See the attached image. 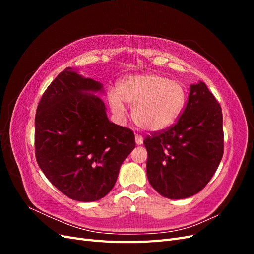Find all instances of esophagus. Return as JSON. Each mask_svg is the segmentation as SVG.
I'll use <instances>...</instances> for the list:
<instances>
[{"mask_svg": "<svg viewBox=\"0 0 254 254\" xmlns=\"http://www.w3.org/2000/svg\"><path fill=\"white\" fill-rule=\"evenodd\" d=\"M143 137L139 134H135V144L136 145H142L143 144Z\"/></svg>", "mask_w": 254, "mask_h": 254, "instance_id": "1", "label": "esophagus"}]
</instances>
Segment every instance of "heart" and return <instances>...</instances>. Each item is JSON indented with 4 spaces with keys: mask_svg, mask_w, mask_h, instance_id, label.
Listing matches in <instances>:
<instances>
[{
    "mask_svg": "<svg viewBox=\"0 0 254 254\" xmlns=\"http://www.w3.org/2000/svg\"><path fill=\"white\" fill-rule=\"evenodd\" d=\"M108 102L118 118L126 115L125 103L132 108V119L137 126L159 133L179 119L187 103V90L181 82L162 75H135L121 80L118 92H109Z\"/></svg>",
    "mask_w": 254,
    "mask_h": 254,
    "instance_id": "obj_1",
    "label": "heart"
}]
</instances>
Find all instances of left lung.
Segmentation results:
<instances>
[{"label":"left lung","mask_w":254,"mask_h":254,"mask_svg":"<svg viewBox=\"0 0 254 254\" xmlns=\"http://www.w3.org/2000/svg\"><path fill=\"white\" fill-rule=\"evenodd\" d=\"M150 186L168 199L199 193L224 155L221 107L205 86L190 84L186 109L165 131L144 140Z\"/></svg>","instance_id":"left-lung-1"}]
</instances>
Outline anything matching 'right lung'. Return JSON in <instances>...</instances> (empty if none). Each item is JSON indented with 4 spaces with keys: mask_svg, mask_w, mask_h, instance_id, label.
Listing matches in <instances>:
<instances>
[{
    "mask_svg": "<svg viewBox=\"0 0 254 254\" xmlns=\"http://www.w3.org/2000/svg\"><path fill=\"white\" fill-rule=\"evenodd\" d=\"M103 83L66 67L38 105L36 159L47 178L73 200L96 201L117 182L135 147L131 130L107 117Z\"/></svg>",
    "mask_w": 254,
    "mask_h": 254,
    "instance_id": "1",
    "label": "right lung"
}]
</instances>
